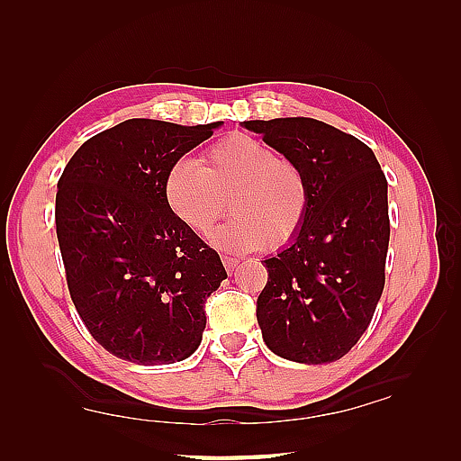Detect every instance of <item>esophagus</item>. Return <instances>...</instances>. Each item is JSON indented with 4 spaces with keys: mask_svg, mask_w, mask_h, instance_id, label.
I'll return each mask as SVG.
<instances>
[{
    "mask_svg": "<svg viewBox=\"0 0 461 461\" xmlns=\"http://www.w3.org/2000/svg\"><path fill=\"white\" fill-rule=\"evenodd\" d=\"M221 261H223V267L228 269V271H233V269H236V267L240 266V259L231 258V256H223V258H221Z\"/></svg>",
    "mask_w": 461,
    "mask_h": 461,
    "instance_id": "34e87169",
    "label": "esophagus"
}]
</instances>
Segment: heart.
<instances>
[{
	"instance_id": "b5f03b06",
	"label": "heart",
	"mask_w": 461,
	"mask_h": 461,
	"mask_svg": "<svg viewBox=\"0 0 461 461\" xmlns=\"http://www.w3.org/2000/svg\"><path fill=\"white\" fill-rule=\"evenodd\" d=\"M166 205L190 231L205 236L225 203L236 215L215 231L213 243L230 251H251L263 243L279 249L305 221L309 185L295 162L249 134H230L202 154V166L174 160L164 174Z\"/></svg>"
}]
</instances>
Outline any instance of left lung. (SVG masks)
I'll return each mask as SVG.
<instances>
[{"mask_svg":"<svg viewBox=\"0 0 461 461\" xmlns=\"http://www.w3.org/2000/svg\"><path fill=\"white\" fill-rule=\"evenodd\" d=\"M248 131L305 174L309 205L297 236L266 261L258 322L277 357L335 362L370 325L384 289L388 184L365 142L305 116L246 121Z\"/></svg>","mask_w":461,"mask_h":461,"instance_id":"obj_1","label":"left lung"}]
</instances>
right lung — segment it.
<instances>
[{"instance_id":"obj_1","label":"right lung","mask_w":461,"mask_h":461,"mask_svg":"<svg viewBox=\"0 0 461 461\" xmlns=\"http://www.w3.org/2000/svg\"><path fill=\"white\" fill-rule=\"evenodd\" d=\"M221 124L124 121L86 140L59 178L68 293L91 337L122 360L172 365L200 347L203 303L228 273L170 212L162 182Z\"/></svg>"}]
</instances>
